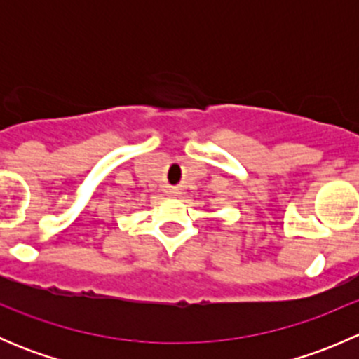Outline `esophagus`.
<instances>
[{
    "mask_svg": "<svg viewBox=\"0 0 359 359\" xmlns=\"http://www.w3.org/2000/svg\"><path fill=\"white\" fill-rule=\"evenodd\" d=\"M168 193L172 194V196H177V194H179V191H177V189H172V191H168Z\"/></svg>",
    "mask_w": 359,
    "mask_h": 359,
    "instance_id": "esophagus-1",
    "label": "esophagus"
}]
</instances>
